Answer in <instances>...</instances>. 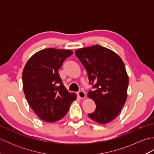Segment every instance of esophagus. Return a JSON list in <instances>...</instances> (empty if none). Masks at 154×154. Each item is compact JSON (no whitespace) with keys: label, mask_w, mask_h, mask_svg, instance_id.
<instances>
[{"label":"esophagus","mask_w":154,"mask_h":154,"mask_svg":"<svg viewBox=\"0 0 154 154\" xmlns=\"http://www.w3.org/2000/svg\"><path fill=\"white\" fill-rule=\"evenodd\" d=\"M77 95H78V97H79L80 99H85V98L86 97V94H85V93L84 92V91H79V92L77 93Z\"/></svg>","instance_id":"esophagus-1"}]
</instances>
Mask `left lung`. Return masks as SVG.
Returning a JSON list of instances; mask_svg holds the SVG:
<instances>
[{
    "mask_svg": "<svg viewBox=\"0 0 154 154\" xmlns=\"http://www.w3.org/2000/svg\"><path fill=\"white\" fill-rule=\"evenodd\" d=\"M75 54L86 69L90 83L95 90L87 97L96 104L91 120L106 124L115 119L127 99L128 75L122 59L112 50L100 45L82 48Z\"/></svg>",
    "mask_w": 154,
    "mask_h": 154,
    "instance_id": "1",
    "label": "left lung"
}]
</instances>
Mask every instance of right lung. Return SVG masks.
<instances>
[{"label": "right lung", "mask_w": 154, "mask_h": 154, "mask_svg": "<svg viewBox=\"0 0 154 154\" xmlns=\"http://www.w3.org/2000/svg\"><path fill=\"white\" fill-rule=\"evenodd\" d=\"M69 50L50 48L39 51L29 59L22 72L25 97L32 109L42 120L55 122L66 115L76 94L69 93L58 70Z\"/></svg>", "instance_id": "right-lung-1"}]
</instances>
